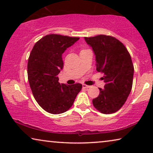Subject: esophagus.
<instances>
[{
	"instance_id": "34e87169",
	"label": "esophagus",
	"mask_w": 153,
	"mask_h": 153,
	"mask_svg": "<svg viewBox=\"0 0 153 153\" xmlns=\"http://www.w3.org/2000/svg\"><path fill=\"white\" fill-rule=\"evenodd\" d=\"M83 88H89L90 87H91V85H85V84H83L82 85Z\"/></svg>"
}]
</instances>
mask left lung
Wrapping results in <instances>:
<instances>
[{
    "label": "left lung",
    "instance_id": "1",
    "mask_svg": "<svg viewBox=\"0 0 153 153\" xmlns=\"http://www.w3.org/2000/svg\"><path fill=\"white\" fill-rule=\"evenodd\" d=\"M84 39L95 56L96 70L104 75L105 85L100 88V95L93 104L102 114H113L122 107L131 92L134 76L131 56L114 37L100 35Z\"/></svg>",
    "mask_w": 153,
    "mask_h": 153
}]
</instances>
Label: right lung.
Wrapping results in <instances>:
<instances>
[{"label": "right lung", "instance_id": "add662e5", "mask_svg": "<svg viewBox=\"0 0 153 153\" xmlns=\"http://www.w3.org/2000/svg\"><path fill=\"white\" fill-rule=\"evenodd\" d=\"M79 37L51 34L39 39L33 47L28 62L30 87L39 105L52 114L68 111L82 88L81 83L68 85L58 82L63 68L62 55Z\"/></svg>", "mask_w": 153, "mask_h": 153}]
</instances>
